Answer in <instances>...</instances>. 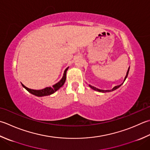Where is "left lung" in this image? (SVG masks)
<instances>
[{
    "label": "left lung",
    "mask_w": 150,
    "mask_h": 150,
    "mask_svg": "<svg viewBox=\"0 0 150 150\" xmlns=\"http://www.w3.org/2000/svg\"><path fill=\"white\" fill-rule=\"evenodd\" d=\"M129 67H129V68H128V70H127V73H126V75H125V79H124V82H123V83H124V81H125V79H127V75H128V73H129ZM122 83V84H123ZM122 84H120V85H118V86H114L113 88L112 89V90H100V89H98V88H96V87H94V86H92V85H90V84H89V86L92 89H93V90H96V91H98V92H102V93H105V92H112V91H114V90H116V89H118L119 87H120L122 86Z\"/></svg>",
    "instance_id": "8db88e82"
}]
</instances>
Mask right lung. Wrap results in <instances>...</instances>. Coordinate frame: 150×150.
<instances>
[{
    "label": "right lung",
    "mask_w": 150,
    "mask_h": 150,
    "mask_svg": "<svg viewBox=\"0 0 150 150\" xmlns=\"http://www.w3.org/2000/svg\"><path fill=\"white\" fill-rule=\"evenodd\" d=\"M69 67H67V68L65 69V71L64 72V75L62 78L61 79V80L58 82L57 83H56L54 85L52 86V87H46L45 88H43L42 90H33V89H30L26 87L25 85H23L22 83V86L23 88L28 91V92H30L32 94H33L36 96L38 97H42V96H50L54 93V92H57V91L60 89V88L63 86L66 82V72L68 69Z\"/></svg>",
    "instance_id": "1"
}]
</instances>
